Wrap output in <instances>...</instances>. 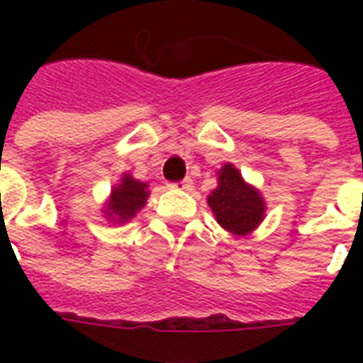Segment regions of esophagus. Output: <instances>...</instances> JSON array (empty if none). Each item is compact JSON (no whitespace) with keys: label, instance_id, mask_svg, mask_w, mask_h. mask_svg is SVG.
I'll use <instances>...</instances> for the list:
<instances>
[{"label":"esophagus","instance_id":"esophagus-1","mask_svg":"<svg viewBox=\"0 0 363 363\" xmlns=\"http://www.w3.org/2000/svg\"><path fill=\"white\" fill-rule=\"evenodd\" d=\"M169 186H171V189H177V190H190V186H192V179H189V177H186V179H182V181H179V182H171Z\"/></svg>","mask_w":363,"mask_h":363}]
</instances>
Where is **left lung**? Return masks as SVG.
Here are the masks:
<instances>
[{
    "mask_svg": "<svg viewBox=\"0 0 363 363\" xmlns=\"http://www.w3.org/2000/svg\"><path fill=\"white\" fill-rule=\"evenodd\" d=\"M218 189L208 196L216 220L235 235H245L259 225L264 216V200L257 190L245 184L233 165H225L218 177Z\"/></svg>",
    "mask_w": 363,
    "mask_h": 363,
    "instance_id": "obj_1",
    "label": "left lung"
}]
</instances>
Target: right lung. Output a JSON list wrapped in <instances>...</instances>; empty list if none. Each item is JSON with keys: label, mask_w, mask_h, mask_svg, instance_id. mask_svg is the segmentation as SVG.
Here are the masks:
<instances>
[{"label": "right lung", "mask_w": 363, "mask_h": 363, "mask_svg": "<svg viewBox=\"0 0 363 363\" xmlns=\"http://www.w3.org/2000/svg\"><path fill=\"white\" fill-rule=\"evenodd\" d=\"M147 184L145 182L134 181L130 174H126L116 189L112 190L111 206H108V216L118 218V221H128L134 218L138 210L147 200Z\"/></svg>", "instance_id": "1"}]
</instances>
